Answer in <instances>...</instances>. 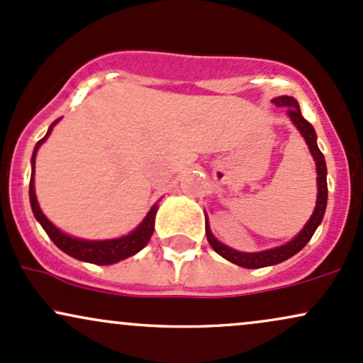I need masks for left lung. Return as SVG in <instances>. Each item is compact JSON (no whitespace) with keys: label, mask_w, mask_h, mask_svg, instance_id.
I'll return each mask as SVG.
<instances>
[{"label":"left lung","mask_w":363,"mask_h":363,"mask_svg":"<svg viewBox=\"0 0 363 363\" xmlns=\"http://www.w3.org/2000/svg\"><path fill=\"white\" fill-rule=\"evenodd\" d=\"M273 104L277 107H286V114L291 119V123L297 126L301 135L306 140L307 147H309L312 157H314L315 162V170H318V201H315L314 213L309 218V222L306 223V227L302 228L301 234L290 240V242L280 245V247L268 249V251L261 252H239L235 249L227 247V245L220 242V240L215 239V235L211 234L210 225L206 222V239L210 242L211 247L215 249V252H218L220 256L225 257L227 261L234 262L237 266H242V268H264V266H273L278 264V262L286 261L289 257L302 251L306 247V244L309 242L311 237L314 235L315 228L319 227V223L323 222L324 211H326L328 205V182H326V160H324V155L320 153L318 147V136H315L314 128L307 119H303L301 107H298V102L295 101L294 97H289V95H281V97L273 99Z\"/></svg>","instance_id":"obj_1"}]
</instances>
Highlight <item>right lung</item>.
<instances>
[{
  "mask_svg": "<svg viewBox=\"0 0 363 363\" xmlns=\"http://www.w3.org/2000/svg\"><path fill=\"white\" fill-rule=\"evenodd\" d=\"M60 119H56L51 124V128L48 129V135L43 140L37 141L34 153H32V176H30V186H28V196H30V206L34 211L37 222L43 225L45 234L51 237V240L62 252H66L68 256L74 257V259L94 262V264H114L126 259L129 256H135L136 252H140L145 245L148 244L150 237L153 234V225H155V215L158 210V205H153L152 210L148 211V215L145 216V220L141 222L131 234L119 237V239H111V240H83L77 239V237L66 235L65 232H61L60 228L54 227V225L45 218V215L40 210L39 203L35 198V189H34V174H35V155L37 150L40 145L48 140V136L51 135L54 124Z\"/></svg>",
  "mask_w": 363,
  "mask_h": 363,
  "instance_id": "obj_1",
  "label": "right lung"
}]
</instances>
